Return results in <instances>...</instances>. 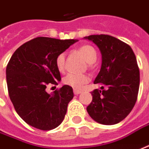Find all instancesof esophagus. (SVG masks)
<instances>
[{
	"label": "esophagus",
	"mask_w": 149,
	"mask_h": 149,
	"mask_svg": "<svg viewBox=\"0 0 149 149\" xmlns=\"http://www.w3.org/2000/svg\"><path fill=\"white\" fill-rule=\"evenodd\" d=\"M73 92H74L75 95H78V94H80L81 93L80 90H77V89H74V91H73Z\"/></svg>",
	"instance_id": "34e87169"
}]
</instances>
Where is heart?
Returning <instances> with one entry per match:
<instances>
[{"mask_svg": "<svg viewBox=\"0 0 149 149\" xmlns=\"http://www.w3.org/2000/svg\"><path fill=\"white\" fill-rule=\"evenodd\" d=\"M78 52L82 56V57L85 59V61L88 64H93L97 60V52L95 49L89 46L85 45L81 47ZM56 64L57 69L60 72H64L66 69V56L64 53H61L60 55L57 56ZM90 80L89 77L85 74H76V73H68L66 75V77L63 78V82L68 86L74 87V88H81L86 83H87Z\"/></svg>", "mask_w": 149, "mask_h": 149, "instance_id": "heart-1", "label": "heart"}]
</instances>
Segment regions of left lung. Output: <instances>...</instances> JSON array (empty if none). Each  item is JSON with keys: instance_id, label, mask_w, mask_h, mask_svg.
<instances>
[{"instance_id": "8db88e82", "label": "left lung", "mask_w": 149, "mask_h": 149, "mask_svg": "<svg viewBox=\"0 0 149 149\" xmlns=\"http://www.w3.org/2000/svg\"><path fill=\"white\" fill-rule=\"evenodd\" d=\"M84 39L96 44L102 54L100 72L94 80L102 87L92 92L87 113L101 124L118 123L130 113L138 98L140 76L135 54L130 46L112 36L91 35Z\"/></svg>"}]
</instances>
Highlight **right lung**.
I'll return each instance as SVG.
<instances>
[{
  "label": "right lung",
  "instance_id": "right-lung-1",
  "mask_svg": "<svg viewBox=\"0 0 149 149\" xmlns=\"http://www.w3.org/2000/svg\"><path fill=\"white\" fill-rule=\"evenodd\" d=\"M77 41L36 37L11 56L6 71L9 97L16 113L27 124L51 130L62 123L74 96L72 87L64 85L52 95L46 89L61 81L56 64L57 56Z\"/></svg>",
  "mask_w": 149,
  "mask_h": 149
}]
</instances>
